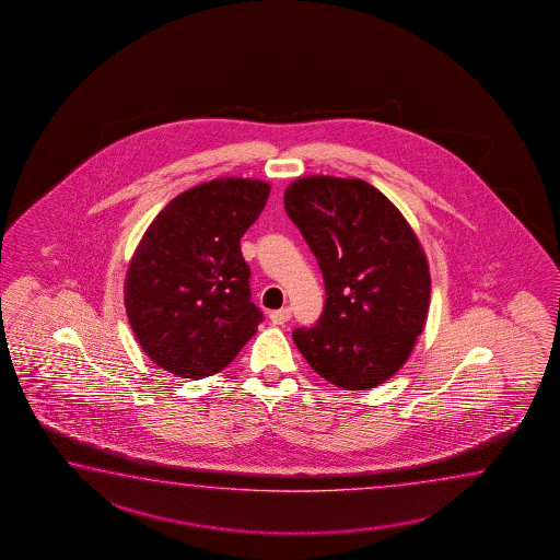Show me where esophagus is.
Wrapping results in <instances>:
<instances>
[{
	"mask_svg": "<svg viewBox=\"0 0 560 560\" xmlns=\"http://www.w3.org/2000/svg\"><path fill=\"white\" fill-rule=\"evenodd\" d=\"M292 318V310L290 307H282V310H275L270 312V322L276 326H284L288 319Z\"/></svg>",
	"mask_w": 560,
	"mask_h": 560,
	"instance_id": "34e87169",
	"label": "esophagus"
}]
</instances>
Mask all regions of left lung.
I'll list each match as a JSON object with an SVG mask.
<instances>
[{
	"label": "left lung",
	"instance_id": "1",
	"mask_svg": "<svg viewBox=\"0 0 560 560\" xmlns=\"http://www.w3.org/2000/svg\"><path fill=\"white\" fill-rule=\"evenodd\" d=\"M285 212L318 260L326 304L292 338L329 384H384L416 346L428 316V260L401 212L358 178L306 176L292 183Z\"/></svg>",
	"mask_w": 560,
	"mask_h": 560
}]
</instances>
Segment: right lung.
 I'll use <instances>...</instances> for the list:
<instances>
[{"mask_svg": "<svg viewBox=\"0 0 560 560\" xmlns=\"http://www.w3.org/2000/svg\"><path fill=\"white\" fill-rule=\"evenodd\" d=\"M270 195L262 180L219 178L173 198L132 256L125 307L159 368L200 380L224 370L264 314L250 300L241 238Z\"/></svg>", "mask_w": 560, "mask_h": 560, "instance_id": "1", "label": "right lung"}]
</instances>
